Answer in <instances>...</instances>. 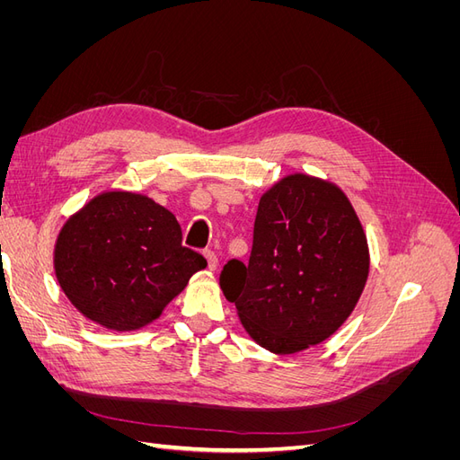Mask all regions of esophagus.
Wrapping results in <instances>:
<instances>
[{
    "mask_svg": "<svg viewBox=\"0 0 460 460\" xmlns=\"http://www.w3.org/2000/svg\"><path fill=\"white\" fill-rule=\"evenodd\" d=\"M205 259H207L208 270H217V267H218V257H217V253L211 252V249H207V252H205Z\"/></svg>",
    "mask_w": 460,
    "mask_h": 460,
    "instance_id": "esophagus-1",
    "label": "esophagus"
}]
</instances>
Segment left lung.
<instances>
[{"label":"left lung","mask_w":460,"mask_h":460,"mask_svg":"<svg viewBox=\"0 0 460 460\" xmlns=\"http://www.w3.org/2000/svg\"><path fill=\"white\" fill-rule=\"evenodd\" d=\"M368 269L367 235L345 193L326 180L289 174L262 193L252 257L228 261L220 288L249 336L291 355L345 323Z\"/></svg>","instance_id":"1"}]
</instances>
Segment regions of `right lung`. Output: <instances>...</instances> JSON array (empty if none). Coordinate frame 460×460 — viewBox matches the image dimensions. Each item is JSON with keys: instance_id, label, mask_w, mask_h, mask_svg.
I'll return each instance as SVG.
<instances>
[{"instance_id": "1", "label": "right lung", "mask_w": 460, "mask_h": 460, "mask_svg": "<svg viewBox=\"0 0 460 460\" xmlns=\"http://www.w3.org/2000/svg\"><path fill=\"white\" fill-rule=\"evenodd\" d=\"M65 296L93 323L140 330L207 267L176 217L134 191H103L65 222L53 252Z\"/></svg>"}]
</instances>
